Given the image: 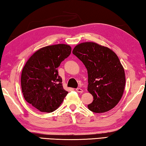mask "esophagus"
I'll return each mask as SVG.
<instances>
[{"mask_svg": "<svg viewBox=\"0 0 146 146\" xmlns=\"http://www.w3.org/2000/svg\"><path fill=\"white\" fill-rule=\"evenodd\" d=\"M76 91H77V92L80 93H82L83 91H84L82 89H81V88H76Z\"/></svg>", "mask_w": 146, "mask_h": 146, "instance_id": "obj_1", "label": "esophagus"}]
</instances>
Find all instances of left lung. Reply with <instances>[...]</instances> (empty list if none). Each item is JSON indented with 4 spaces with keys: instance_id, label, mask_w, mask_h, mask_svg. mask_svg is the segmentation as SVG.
I'll list each match as a JSON object with an SVG mask.
<instances>
[{
    "instance_id": "1",
    "label": "left lung",
    "mask_w": 146,
    "mask_h": 146,
    "mask_svg": "<svg viewBox=\"0 0 146 146\" xmlns=\"http://www.w3.org/2000/svg\"><path fill=\"white\" fill-rule=\"evenodd\" d=\"M73 54L88 70V91L94 99L89 110L97 113L111 110L122 98L125 84L124 70L117 55L107 47L91 42L76 45Z\"/></svg>"
}]
</instances>
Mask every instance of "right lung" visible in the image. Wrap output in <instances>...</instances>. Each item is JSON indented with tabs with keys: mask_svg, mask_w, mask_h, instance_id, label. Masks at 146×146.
<instances>
[{
	"mask_svg": "<svg viewBox=\"0 0 146 146\" xmlns=\"http://www.w3.org/2000/svg\"><path fill=\"white\" fill-rule=\"evenodd\" d=\"M71 51L67 44L44 47L34 53L24 66L21 75L24 98L40 111H55L68 93L63 88L58 68Z\"/></svg>",
	"mask_w": 146,
	"mask_h": 146,
	"instance_id": "1",
	"label": "right lung"
}]
</instances>
